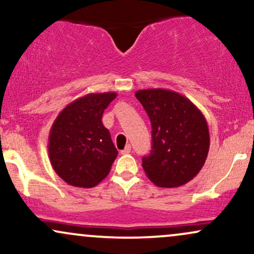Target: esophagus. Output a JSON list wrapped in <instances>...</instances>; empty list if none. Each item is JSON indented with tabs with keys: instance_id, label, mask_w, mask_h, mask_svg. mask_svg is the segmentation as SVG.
I'll return each mask as SVG.
<instances>
[{
	"instance_id": "1",
	"label": "esophagus",
	"mask_w": 254,
	"mask_h": 254,
	"mask_svg": "<svg viewBox=\"0 0 254 254\" xmlns=\"http://www.w3.org/2000/svg\"><path fill=\"white\" fill-rule=\"evenodd\" d=\"M130 151H131V145L127 144L123 150H121V154H123V155H124V154H129Z\"/></svg>"
}]
</instances>
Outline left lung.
<instances>
[{"label":"left lung","instance_id":"1","mask_svg":"<svg viewBox=\"0 0 254 254\" xmlns=\"http://www.w3.org/2000/svg\"><path fill=\"white\" fill-rule=\"evenodd\" d=\"M136 98L151 123V150L142 159L147 177L160 188H178L199 173L210 147L208 123L199 109L179 93L139 89Z\"/></svg>","mask_w":254,"mask_h":254}]
</instances>
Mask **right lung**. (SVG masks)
Wrapping results in <instances>:
<instances>
[{
    "mask_svg": "<svg viewBox=\"0 0 254 254\" xmlns=\"http://www.w3.org/2000/svg\"><path fill=\"white\" fill-rule=\"evenodd\" d=\"M117 93H90L61 111L49 135V157L66 184L88 189L107 177L118 155L110 131L104 127V110Z\"/></svg>",
    "mask_w": 254,
    "mask_h": 254,
    "instance_id": "obj_1",
    "label": "right lung"
}]
</instances>
